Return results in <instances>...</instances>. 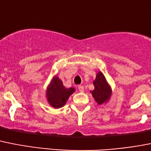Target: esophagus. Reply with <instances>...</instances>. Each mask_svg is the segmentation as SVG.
Returning <instances> with one entry per match:
<instances>
[{"label": "esophagus", "mask_w": 151, "mask_h": 151, "mask_svg": "<svg viewBox=\"0 0 151 151\" xmlns=\"http://www.w3.org/2000/svg\"><path fill=\"white\" fill-rule=\"evenodd\" d=\"M78 91H81V92H83V91H84V86H78Z\"/></svg>", "instance_id": "34e87169"}]
</instances>
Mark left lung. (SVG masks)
<instances>
[{
  "label": "left lung",
  "instance_id": "left-lung-1",
  "mask_svg": "<svg viewBox=\"0 0 151 151\" xmlns=\"http://www.w3.org/2000/svg\"><path fill=\"white\" fill-rule=\"evenodd\" d=\"M95 89L90 91L95 101L99 105H102L110 99L112 91L109 86L105 76L101 72H99L96 75V78L93 81Z\"/></svg>",
  "mask_w": 151,
  "mask_h": 151
}]
</instances>
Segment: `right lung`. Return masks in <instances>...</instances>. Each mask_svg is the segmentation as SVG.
Here are the masks:
<instances>
[{
  "mask_svg": "<svg viewBox=\"0 0 151 151\" xmlns=\"http://www.w3.org/2000/svg\"><path fill=\"white\" fill-rule=\"evenodd\" d=\"M75 91L74 88H65L59 77L54 76L46 89V99L52 108L59 109L65 105L69 96Z\"/></svg>",
  "mask_w": 151,
  "mask_h": 151,
  "instance_id": "add662e5",
  "label": "right lung"
}]
</instances>
